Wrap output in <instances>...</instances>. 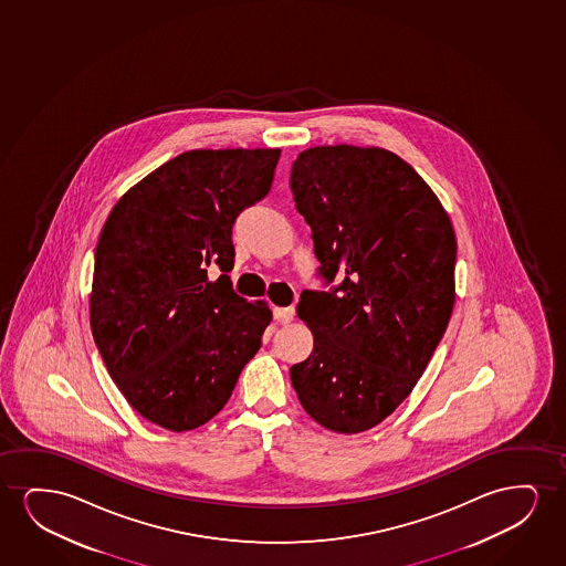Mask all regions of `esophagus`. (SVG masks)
<instances>
[{"mask_svg": "<svg viewBox=\"0 0 566 566\" xmlns=\"http://www.w3.org/2000/svg\"><path fill=\"white\" fill-rule=\"evenodd\" d=\"M274 318L280 321V323H290L292 318H294L295 310L294 307H274Z\"/></svg>", "mask_w": 566, "mask_h": 566, "instance_id": "esophagus-1", "label": "esophagus"}]
</instances>
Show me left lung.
Here are the masks:
<instances>
[{"instance_id": "1", "label": "left lung", "mask_w": 566, "mask_h": 566, "mask_svg": "<svg viewBox=\"0 0 566 566\" xmlns=\"http://www.w3.org/2000/svg\"><path fill=\"white\" fill-rule=\"evenodd\" d=\"M318 276L297 315L313 352L292 365L303 410L334 433L379 426L410 396L454 307L457 238L410 164L379 147H313L292 166Z\"/></svg>"}]
</instances>
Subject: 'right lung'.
<instances>
[{
    "label": "right lung",
    "instance_id": "1",
    "mask_svg": "<svg viewBox=\"0 0 566 566\" xmlns=\"http://www.w3.org/2000/svg\"><path fill=\"white\" fill-rule=\"evenodd\" d=\"M280 148L189 150L116 202L94 251L91 328L133 410L191 431L224 408L272 313L235 294L232 226L271 191ZM223 274L212 283L208 266Z\"/></svg>",
    "mask_w": 566,
    "mask_h": 566
}]
</instances>
